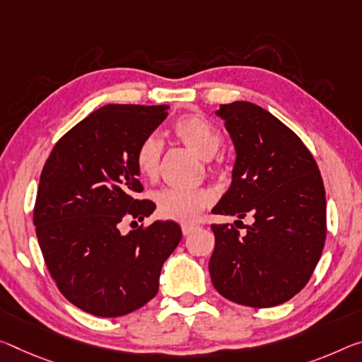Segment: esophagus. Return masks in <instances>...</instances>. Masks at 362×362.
<instances>
[{"mask_svg":"<svg viewBox=\"0 0 362 362\" xmlns=\"http://www.w3.org/2000/svg\"><path fill=\"white\" fill-rule=\"evenodd\" d=\"M197 226H193V223H182V233L183 235H185V237H187V235H190L192 232H194V230H197Z\"/></svg>","mask_w":362,"mask_h":362,"instance_id":"obj_1","label":"esophagus"}]
</instances>
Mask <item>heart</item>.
<instances>
[{
    "instance_id": "obj_1",
    "label": "heart",
    "mask_w": 362,
    "mask_h": 362,
    "mask_svg": "<svg viewBox=\"0 0 362 362\" xmlns=\"http://www.w3.org/2000/svg\"><path fill=\"white\" fill-rule=\"evenodd\" d=\"M172 134L183 146L192 150L199 158L208 159V168L211 170L219 169L211 163L212 158L222 150L223 135L221 130L212 125L199 114H188L177 119L172 125ZM163 140L158 135H146L135 150V165L141 177L148 180L158 179L160 170V159H163ZM212 197L204 188L194 190H179V188H163L154 194L156 211L163 219L190 222L197 219V216L203 209L208 208Z\"/></svg>"
}]
</instances>
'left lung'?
Segmentation results:
<instances>
[{
  "mask_svg": "<svg viewBox=\"0 0 362 362\" xmlns=\"http://www.w3.org/2000/svg\"><path fill=\"white\" fill-rule=\"evenodd\" d=\"M237 151L232 185L212 212L253 217L240 233L212 223L214 288L233 303L272 308L305 288L322 255L325 188L317 164L293 130L248 101L221 105ZM242 222V221H237Z\"/></svg>",
  "mask_w": 362,
  "mask_h": 362,
  "instance_id": "1",
  "label": "left lung"
}]
</instances>
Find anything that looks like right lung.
Wrapping results in <instances>:
<instances>
[{
    "instance_id": "add662e5",
    "label": "right lung",
    "mask_w": 362,
    "mask_h": 362,
    "mask_svg": "<svg viewBox=\"0 0 362 362\" xmlns=\"http://www.w3.org/2000/svg\"><path fill=\"white\" fill-rule=\"evenodd\" d=\"M168 107L96 109L56 141L40 175L33 226L45 264L66 300L98 317L129 314L156 296L160 267L182 238L172 221L120 233L122 221L141 222L156 208L136 198L135 150Z\"/></svg>"
}]
</instances>
